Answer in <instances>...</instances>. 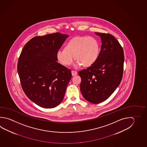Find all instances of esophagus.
I'll return each instance as SVG.
<instances>
[{"label": "esophagus", "mask_w": 147, "mask_h": 147, "mask_svg": "<svg viewBox=\"0 0 147 147\" xmlns=\"http://www.w3.org/2000/svg\"><path fill=\"white\" fill-rule=\"evenodd\" d=\"M71 74H72L73 76H76V75L77 74V72L76 71H75V70H71Z\"/></svg>", "instance_id": "1"}]
</instances>
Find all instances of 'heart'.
Segmentation results:
<instances>
[{"label":"heart","instance_id":"obj_1","mask_svg":"<svg viewBox=\"0 0 147 147\" xmlns=\"http://www.w3.org/2000/svg\"><path fill=\"white\" fill-rule=\"evenodd\" d=\"M100 52V45L95 38L82 36L74 38L66 45L65 49H60L56 52V58L62 65L68 66L74 59L76 67L81 65L91 66L96 62Z\"/></svg>","mask_w":147,"mask_h":147}]
</instances>
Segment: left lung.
<instances>
[{"label":"left lung","instance_id":"8db88e82","mask_svg":"<svg viewBox=\"0 0 147 147\" xmlns=\"http://www.w3.org/2000/svg\"><path fill=\"white\" fill-rule=\"evenodd\" d=\"M102 40L101 50L96 62L78 72L81 78L80 90L83 97L92 104L109 98L122 79L124 51L120 43L109 34L95 32Z\"/></svg>","mask_w":147,"mask_h":147}]
</instances>
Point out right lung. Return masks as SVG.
<instances>
[{"label":"right lung","mask_w":147,"mask_h":147,"mask_svg":"<svg viewBox=\"0 0 147 147\" xmlns=\"http://www.w3.org/2000/svg\"><path fill=\"white\" fill-rule=\"evenodd\" d=\"M68 37L60 32L36 36L19 57L17 69L22 89L40 107H56L64 98L72 75L71 70L57 63L56 52Z\"/></svg>","instance_id":"1"}]
</instances>
